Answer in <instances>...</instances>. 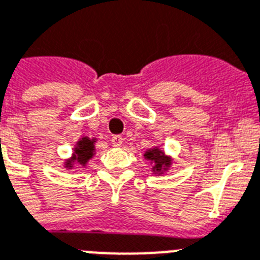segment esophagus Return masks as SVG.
<instances>
[{"label": "esophagus", "instance_id": "obj_1", "mask_svg": "<svg viewBox=\"0 0 260 260\" xmlns=\"http://www.w3.org/2000/svg\"><path fill=\"white\" fill-rule=\"evenodd\" d=\"M122 142H123V138L120 136H114L113 138H111V143H113V146L118 147L122 145Z\"/></svg>", "mask_w": 260, "mask_h": 260}]
</instances>
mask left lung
<instances>
[{"mask_svg":"<svg viewBox=\"0 0 260 260\" xmlns=\"http://www.w3.org/2000/svg\"><path fill=\"white\" fill-rule=\"evenodd\" d=\"M145 159L149 161L150 164H153V173L154 174H164V172L169 169L170 165H172V157L165 154V151L161 150L158 146L151 147V149H147L143 154Z\"/></svg>","mask_w":260,"mask_h":260,"instance_id":"8db88e82","label":"left lung"}]
</instances>
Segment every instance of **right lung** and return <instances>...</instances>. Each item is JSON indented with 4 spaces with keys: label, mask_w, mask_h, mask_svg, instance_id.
<instances>
[{
    "label": "right lung",
    "mask_w": 260,
    "mask_h": 260,
    "mask_svg": "<svg viewBox=\"0 0 260 260\" xmlns=\"http://www.w3.org/2000/svg\"><path fill=\"white\" fill-rule=\"evenodd\" d=\"M95 142L96 138H88V137H83L76 142V146L74 147V153H72L71 158L66 159L64 166L67 169H72L74 164L86 166V164L90 161L95 155Z\"/></svg>",
    "instance_id": "add662e5"
}]
</instances>
